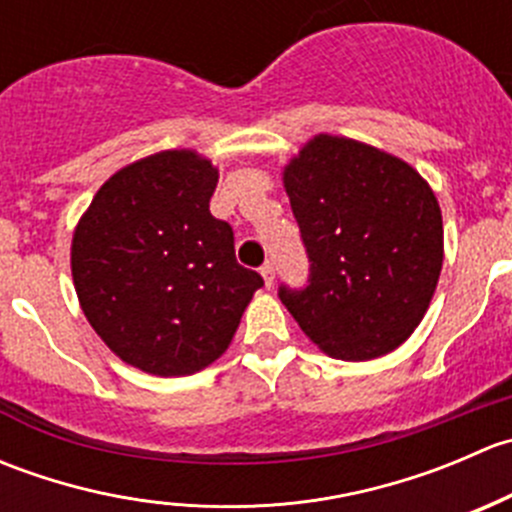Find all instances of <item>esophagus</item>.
<instances>
[{"instance_id": "1", "label": "esophagus", "mask_w": 512, "mask_h": 512, "mask_svg": "<svg viewBox=\"0 0 512 512\" xmlns=\"http://www.w3.org/2000/svg\"><path fill=\"white\" fill-rule=\"evenodd\" d=\"M262 280H265V287L270 289L272 285H275V267L270 265V262H267V265H262Z\"/></svg>"}]
</instances>
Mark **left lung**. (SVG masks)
Listing matches in <instances>:
<instances>
[{
	"mask_svg": "<svg viewBox=\"0 0 512 512\" xmlns=\"http://www.w3.org/2000/svg\"><path fill=\"white\" fill-rule=\"evenodd\" d=\"M312 267L282 304L324 354L369 361L421 324L443 267L431 185L406 160L344 136L309 138L282 170Z\"/></svg>",
	"mask_w": 512,
	"mask_h": 512,
	"instance_id": "obj_1",
	"label": "left lung"
}]
</instances>
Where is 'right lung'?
Segmentation results:
<instances>
[{"label": "right lung", "instance_id": "obj_1", "mask_svg": "<svg viewBox=\"0 0 512 512\" xmlns=\"http://www.w3.org/2000/svg\"><path fill=\"white\" fill-rule=\"evenodd\" d=\"M218 168L160 151L116 170L71 240L79 304L106 347L153 376H188L225 354L262 287L235 260L232 227L210 215Z\"/></svg>", "mask_w": 512, "mask_h": 512}]
</instances>
